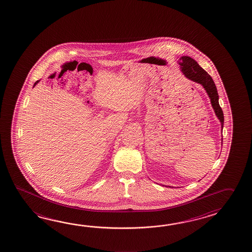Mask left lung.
Listing matches in <instances>:
<instances>
[{"instance_id":"1","label":"left lung","mask_w":252,"mask_h":252,"mask_svg":"<svg viewBox=\"0 0 252 252\" xmlns=\"http://www.w3.org/2000/svg\"><path fill=\"white\" fill-rule=\"evenodd\" d=\"M179 64L181 66V70L183 75L187 79L192 80L194 82H197L202 85L203 88L206 90L208 94L210 102L212 104L213 109L215 111V114L219 119L221 123V128H223V113L222 108L219 104V95L217 93V87L213 80L211 76L207 73L205 69L201 68L195 60L192 59L189 56H182L180 58Z\"/></svg>"}]
</instances>
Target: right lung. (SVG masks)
Returning <instances> with one entry per match:
<instances>
[{"label": "right lung", "instance_id": "1", "mask_svg": "<svg viewBox=\"0 0 252 252\" xmlns=\"http://www.w3.org/2000/svg\"><path fill=\"white\" fill-rule=\"evenodd\" d=\"M38 82H39V80H37V81H36V82H35V84H34V87H35V85L37 84V83H38Z\"/></svg>", "mask_w": 252, "mask_h": 252}]
</instances>
